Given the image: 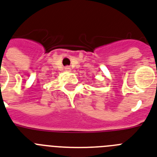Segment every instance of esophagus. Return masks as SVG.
<instances>
[{
	"label": "esophagus",
	"mask_w": 157,
	"mask_h": 157,
	"mask_svg": "<svg viewBox=\"0 0 157 157\" xmlns=\"http://www.w3.org/2000/svg\"><path fill=\"white\" fill-rule=\"evenodd\" d=\"M65 71H71V67H68V66H67V67H65Z\"/></svg>",
	"instance_id": "esophagus-1"
}]
</instances>
